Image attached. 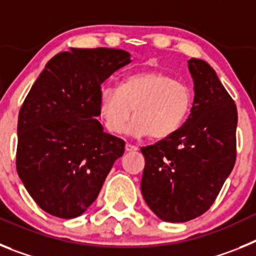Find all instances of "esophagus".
<instances>
[{
    "label": "esophagus",
    "instance_id": "34e87169",
    "mask_svg": "<svg viewBox=\"0 0 256 256\" xmlns=\"http://www.w3.org/2000/svg\"><path fill=\"white\" fill-rule=\"evenodd\" d=\"M126 152H133V151H137V148H136V146H133V144H126Z\"/></svg>",
    "mask_w": 256,
    "mask_h": 256
}]
</instances>
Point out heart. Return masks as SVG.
Instances as JSON below:
<instances>
[{"label":"heart","mask_w":256,"mask_h":256,"mask_svg":"<svg viewBox=\"0 0 256 256\" xmlns=\"http://www.w3.org/2000/svg\"><path fill=\"white\" fill-rule=\"evenodd\" d=\"M191 90L162 72H142L126 76L119 88L104 87L98 110L108 130L123 132L130 116L128 133L134 137L150 134L155 140L174 134L188 116Z\"/></svg>","instance_id":"heart-1"}]
</instances>
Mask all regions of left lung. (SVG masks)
I'll use <instances>...</instances> for the list:
<instances>
[{"instance_id": "left-lung-1", "label": "left lung", "mask_w": 256, "mask_h": 256, "mask_svg": "<svg viewBox=\"0 0 256 256\" xmlns=\"http://www.w3.org/2000/svg\"><path fill=\"white\" fill-rule=\"evenodd\" d=\"M191 114L174 134L142 148L141 192L162 220L187 222L212 205L236 160L237 108L206 61L192 58Z\"/></svg>"}]
</instances>
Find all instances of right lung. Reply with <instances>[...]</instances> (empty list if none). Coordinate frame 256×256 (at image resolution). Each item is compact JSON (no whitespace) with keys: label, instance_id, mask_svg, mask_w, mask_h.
I'll return each mask as SVG.
<instances>
[{"label":"right lung","instance_id":"right-lung-1","mask_svg":"<svg viewBox=\"0 0 256 256\" xmlns=\"http://www.w3.org/2000/svg\"><path fill=\"white\" fill-rule=\"evenodd\" d=\"M115 48H70L48 61L18 120L16 169L40 209L72 219L101 191L124 141L97 120L101 84L130 62Z\"/></svg>","mask_w":256,"mask_h":256}]
</instances>
